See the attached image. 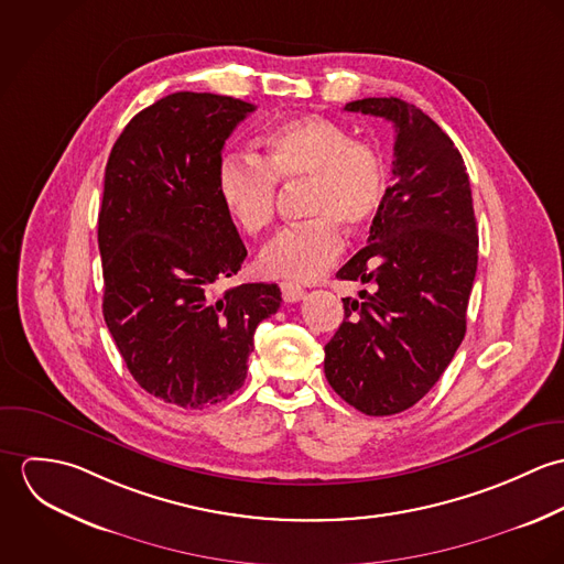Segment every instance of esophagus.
I'll use <instances>...</instances> for the list:
<instances>
[{
	"mask_svg": "<svg viewBox=\"0 0 564 564\" xmlns=\"http://www.w3.org/2000/svg\"><path fill=\"white\" fill-rule=\"evenodd\" d=\"M280 291H282V300L289 302V304L300 302V300L304 297V289L297 286V284H293V282H282V284H280Z\"/></svg>",
	"mask_w": 564,
	"mask_h": 564,
	"instance_id": "esophagus-1",
	"label": "esophagus"
}]
</instances>
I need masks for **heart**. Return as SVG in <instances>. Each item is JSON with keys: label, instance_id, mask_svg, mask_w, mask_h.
I'll return each instance as SVG.
<instances>
[{"label": "heart", "instance_id": "heart-1", "mask_svg": "<svg viewBox=\"0 0 564 564\" xmlns=\"http://www.w3.org/2000/svg\"><path fill=\"white\" fill-rule=\"evenodd\" d=\"M260 162L226 156L217 193L245 235H262L275 217L278 182L302 184L306 224L284 228L258 256L260 273L313 282L343 251V235L362 232L380 215L389 193L384 152L322 115L293 117L260 137Z\"/></svg>", "mask_w": 564, "mask_h": 564}]
</instances>
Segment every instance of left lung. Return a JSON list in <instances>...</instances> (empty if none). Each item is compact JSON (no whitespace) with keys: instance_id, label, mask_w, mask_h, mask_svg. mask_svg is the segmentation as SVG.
Segmentation results:
<instances>
[{"instance_id":"1","label":"left lung","mask_w":564,"mask_h":564,"mask_svg":"<svg viewBox=\"0 0 564 564\" xmlns=\"http://www.w3.org/2000/svg\"><path fill=\"white\" fill-rule=\"evenodd\" d=\"M345 110L391 121L395 161L367 245L336 273L371 291L343 300L323 371L349 405L387 416L419 402L465 338L478 228L465 161L425 112L398 97H367Z\"/></svg>"}]
</instances>
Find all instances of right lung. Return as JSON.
I'll return each mask as SVG.
<instances>
[{
  "label": "right lung",
  "mask_w": 564,
  "mask_h": 564,
  "mask_svg": "<svg viewBox=\"0 0 564 564\" xmlns=\"http://www.w3.org/2000/svg\"><path fill=\"white\" fill-rule=\"evenodd\" d=\"M253 110L226 95L171 93L132 117L106 164L97 221L104 319L139 387L180 408L241 389L253 332L282 302L278 284L215 291L247 256L217 169Z\"/></svg>",
  "instance_id": "right-lung-1"
}]
</instances>
